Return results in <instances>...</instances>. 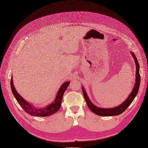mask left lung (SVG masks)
<instances>
[{
  "mask_svg": "<svg viewBox=\"0 0 148 148\" xmlns=\"http://www.w3.org/2000/svg\"><path fill=\"white\" fill-rule=\"evenodd\" d=\"M131 54L134 60L135 65H136V79H135V84L134 85V88L132 89L130 95L127 97V99L125 100L123 103L117 106L114 108H103L97 107V106L94 105L91 101L90 100L88 94H87L86 90L82 86V92L83 95H84V99L86 100V104L88 106L90 109V110L93 112L94 114L101 116H117L122 114L126 109L129 107L132 101H133L135 97L137 95L138 92L139 86H140V82H141V77H140L139 74V65L138 62V59L136 58V56L132 52H131Z\"/></svg>",
  "mask_w": 148,
  "mask_h": 148,
  "instance_id": "1",
  "label": "left lung"
}]
</instances>
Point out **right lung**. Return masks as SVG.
<instances>
[{
	"instance_id": "right-lung-1",
	"label": "right lung",
	"mask_w": 148,
	"mask_h": 148,
	"mask_svg": "<svg viewBox=\"0 0 148 148\" xmlns=\"http://www.w3.org/2000/svg\"><path fill=\"white\" fill-rule=\"evenodd\" d=\"M13 77H11L10 80V88L14 97H16L17 101L19 105L22 108V109L31 116H39V117H46L54 114L56 112H58L60 108L62 103V97L66 91L67 87L70 84V81H66L64 82L60 87L54 100L52 103L49 104L45 107H38L35 105L30 103L22 97L19 94H18L15 88L13 83Z\"/></svg>"
}]
</instances>
